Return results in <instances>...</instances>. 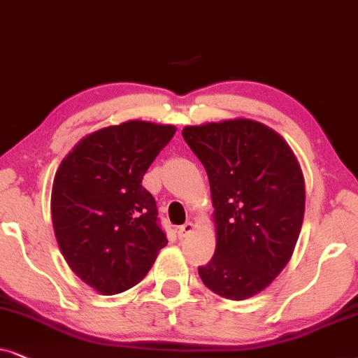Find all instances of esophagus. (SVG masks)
<instances>
[{"mask_svg":"<svg viewBox=\"0 0 358 358\" xmlns=\"http://www.w3.org/2000/svg\"><path fill=\"white\" fill-rule=\"evenodd\" d=\"M193 229H194L193 222H185L183 226H180V227H178V231H176V234H178L180 239H185V237L192 234V232H193Z\"/></svg>","mask_w":358,"mask_h":358,"instance_id":"esophagus-1","label":"esophagus"}]
</instances>
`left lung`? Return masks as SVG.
Here are the masks:
<instances>
[{
    "mask_svg": "<svg viewBox=\"0 0 358 358\" xmlns=\"http://www.w3.org/2000/svg\"><path fill=\"white\" fill-rule=\"evenodd\" d=\"M182 134L206 169L216 221V250L198 273L219 296H254L287 266L301 231L296 157L275 131L249 119L188 126Z\"/></svg>",
    "mask_w": 358,
    "mask_h": 358,
    "instance_id": "8db88e82",
    "label": "left lung"
}]
</instances>
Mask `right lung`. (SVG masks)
I'll list each match as a JSON object with an SVG mask.
<instances>
[{
    "label": "right lung",
    "mask_w": 358,
    "mask_h": 358,
    "mask_svg": "<svg viewBox=\"0 0 358 358\" xmlns=\"http://www.w3.org/2000/svg\"><path fill=\"white\" fill-rule=\"evenodd\" d=\"M173 126L127 121L82 139L62 160L52 188V222L66 264L103 294L126 292L166 245L145 171Z\"/></svg>",
    "instance_id": "1"
}]
</instances>
